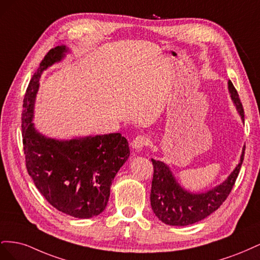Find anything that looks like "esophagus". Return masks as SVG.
Here are the masks:
<instances>
[{"mask_svg":"<svg viewBox=\"0 0 260 260\" xmlns=\"http://www.w3.org/2000/svg\"><path fill=\"white\" fill-rule=\"evenodd\" d=\"M147 144H148V138L145 136H138L131 142L132 148L136 149V151H140V149H142Z\"/></svg>","mask_w":260,"mask_h":260,"instance_id":"obj_1","label":"esophagus"}]
</instances>
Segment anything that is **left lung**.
I'll return each mask as SVG.
<instances>
[{"mask_svg": "<svg viewBox=\"0 0 260 260\" xmlns=\"http://www.w3.org/2000/svg\"><path fill=\"white\" fill-rule=\"evenodd\" d=\"M232 103L244 121V111L239 94L232 82L228 81ZM242 148L239 164L221 183L202 192H191L181 186L166 162L152 158L154 176L151 190V206L155 216L169 225H190L205 219L217 210L230 194L244 159Z\"/></svg>", "mask_w": 260, "mask_h": 260, "instance_id": "obj_1", "label": "left lung"}]
</instances>
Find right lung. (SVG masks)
<instances>
[{"instance_id": "right-lung-1", "label": "right lung", "mask_w": 260, "mask_h": 260, "mask_svg": "<svg viewBox=\"0 0 260 260\" xmlns=\"http://www.w3.org/2000/svg\"><path fill=\"white\" fill-rule=\"evenodd\" d=\"M70 53L61 44L45 55L23 99L21 131L28 174L53 207L75 218H92L107 206L113 181L130 155L120 133L68 140L44 136L34 122L41 75Z\"/></svg>"}]
</instances>
